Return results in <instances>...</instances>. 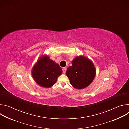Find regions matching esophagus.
Masks as SVG:
<instances>
[{"mask_svg": "<svg viewBox=\"0 0 129 129\" xmlns=\"http://www.w3.org/2000/svg\"><path fill=\"white\" fill-rule=\"evenodd\" d=\"M66 70H67V68H66V67H63V68H62V70H63V72L64 73H65L66 72Z\"/></svg>", "mask_w": 129, "mask_h": 129, "instance_id": "obj_1", "label": "esophagus"}]
</instances>
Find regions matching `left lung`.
<instances>
[{
	"instance_id": "8db88e82",
	"label": "left lung",
	"mask_w": 129,
	"mask_h": 129,
	"mask_svg": "<svg viewBox=\"0 0 129 129\" xmlns=\"http://www.w3.org/2000/svg\"><path fill=\"white\" fill-rule=\"evenodd\" d=\"M66 75L73 87L81 89L88 86L93 81L96 69L93 63L88 58L79 56L72 61V66L67 68Z\"/></svg>"
}]
</instances>
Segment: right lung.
<instances>
[{
  "label": "right lung",
  "instance_id": "right-lung-1",
  "mask_svg": "<svg viewBox=\"0 0 129 129\" xmlns=\"http://www.w3.org/2000/svg\"><path fill=\"white\" fill-rule=\"evenodd\" d=\"M62 73V69L59 65L50 60L47 56L39 58L31 71L35 81L39 86L45 88L52 86Z\"/></svg>",
  "mask_w": 129,
  "mask_h": 129
}]
</instances>
